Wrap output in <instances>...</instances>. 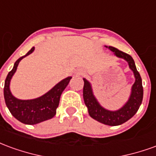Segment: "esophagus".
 <instances>
[{"label":"esophagus","instance_id":"esophagus-1","mask_svg":"<svg viewBox=\"0 0 156 156\" xmlns=\"http://www.w3.org/2000/svg\"><path fill=\"white\" fill-rule=\"evenodd\" d=\"M83 73V71L82 69H77L75 70V74L76 75H82Z\"/></svg>","mask_w":156,"mask_h":156}]
</instances>
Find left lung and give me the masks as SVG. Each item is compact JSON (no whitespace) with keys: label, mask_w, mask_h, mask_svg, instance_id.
I'll use <instances>...</instances> for the list:
<instances>
[{"label":"left lung","mask_w":156,"mask_h":156,"mask_svg":"<svg viewBox=\"0 0 156 156\" xmlns=\"http://www.w3.org/2000/svg\"><path fill=\"white\" fill-rule=\"evenodd\" d=\"M105 48H108L114 54L119 58H123L129 64V68L133 72L134 76V83L131 88L130 95L129 97L127 102L124 104L120 108L117 110L112 111L104 108L98 99L96 98L94 94L93 88L90 82L88 81L86 78H83L84 85H83V96L84 100L85 105L88 108V114L95 120L98 121L99 123L110 125V126H117L124 124L126 121L133 117L140 106L143 99V86H142V79L137 68L134 63V59L130 55L127 54L125 52L118 50L117 48L114 47H108L105 46Z\"/></svg>","instance_id":"obj_1"}]
</instances>
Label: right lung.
I'll return each mask as SVG.
<instances>
[{"label": "right lung", "instance_id": "1", "mask_svg": "<svg viewBox=\"0 0 156 156\" xmlns=\"http://www.w3.org/2000/svg\"><path fill=\"white\" fill-rule=\"evenodd\" d=\"M33 48L25 55L16 60L12 71L6 76L4 86V98L5 105L14 117L25 124H37L48 120L56 115V110L59 105L60 97L66 87L68 86L72 77L62 79L51 88L48 92L38 98L33 99H19L11 92L10 83L13 75L15 74L18 64L22 58L33 52Z\"/></svg>", "mask_w": 156, "mask_h": 156}]
</instances>
